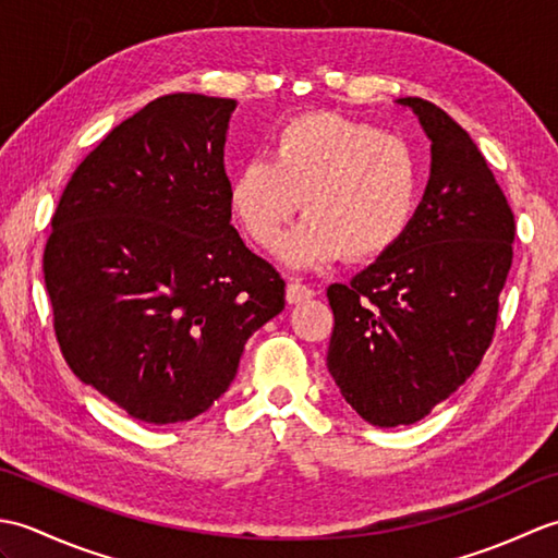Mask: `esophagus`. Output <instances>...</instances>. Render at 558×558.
I'll return each mask as SVG.
<instances>
[{
	"label": "esophagus",
	"mask_w": 558,
	"mask_h": 558,
	"mask_svg": "<svg viewBox=\"0 0 558 558\" xmlns=\"http://www.w3.org/2000/svg\"><path fill=\"white\" fill-rule=\"evenodd\" d=\"M286 298L290 304H300L314 298V290L310 286H304L300 280H290L288 282V290H286Z\"/></svg>",
	"instance_id": "obj_1"
}]
</instances>
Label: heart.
<instances>
[{
  "label": "heart",
  "instance_id": "obj_1",
  "mask_svg": "<svg viewBox=\"0 0 558 558\" xmlns=\"http://www.w3.org/2000/svg\"><path fill=\"white\" fill-rule=\"evenodd\" d=\"M230 208L256 246L272 252L302 210L282 258L292 268H322L345 254L372 260L390 252L414 216L420 165L402 138L336 112H306L282 122L268 158L246 160L230 180Z\"/></svg>",
  "mask_w": 558,
  "mask_h": 558
}]
</instances>
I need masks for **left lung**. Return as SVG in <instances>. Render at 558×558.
Returning a JSON list of instances; mask_svg holds the SVG:
<instances>
[{
	"label": "left lung",
	"instance_id": "8db88e82",
	"mask_svg": "<svg viewBox=\"0 0 558 558\" xmlns=\"http://www.w3.org/2000/svg\"><path fill=\"white\" fill-rule=\"evenodd\" d=\"M432 141V174L402 240L333 282L328 372L374 426L414 424L468 381L492 345L513 260V210L470 134L400 98Z\"/></svg>",
	"mask_w": 558,
	"mask_h": 558
}]
</instances>
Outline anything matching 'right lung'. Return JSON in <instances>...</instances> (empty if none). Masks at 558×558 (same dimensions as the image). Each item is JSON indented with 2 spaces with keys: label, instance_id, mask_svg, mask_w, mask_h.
<instances>
[{
  "label": "right lung",
  "instance_id": "1",
  "mask_svg": "<svg viewBox=\"0 0 558 558\" xmlns=\"http://www.w3.org/2000/svg\"><path fill=\"white\" fill-rule=\"evenodd\" d=\"M236 102L172 93L100 141L52 216L43 270L69 369L134 420L198 417L286 280L230 218L225 134Z\"/></svg>",
  "mask_w": 558,
  "mask_h": 558
}]
</instances>
